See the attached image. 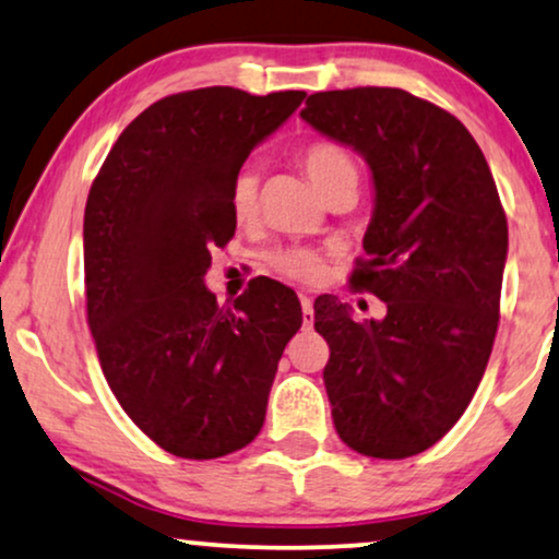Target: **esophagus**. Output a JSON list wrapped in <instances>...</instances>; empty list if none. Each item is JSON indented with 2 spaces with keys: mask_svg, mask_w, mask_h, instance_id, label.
<instances>
[{
  "mask_svg": "<svg viewBox=\"0 0 559 559\" xmlns=\"http://www.w3.org/2000/svg\"><path fill=\"white\" fill-rule=\"evenodd\" d=\"M301 320H304V328H312L314 307H312V299H309V296H301Z\"/></svg>",
  "mask_w": 559,
  "mask_h": 559,
  "instance_id": "34e87169",
  "label": "esophagus"
}]
</instances>
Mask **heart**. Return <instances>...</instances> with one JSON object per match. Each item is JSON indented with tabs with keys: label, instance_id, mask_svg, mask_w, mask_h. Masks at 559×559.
<instances>
[{
	"label": "heart",
	"instance_id": "heart-1",
	"mask_svg": "<svg viewBox=\"0 0 559 559\" xmlns=\"http://www.w3.org/2000/svg\"><path fill=\"white\" fill-rule=\"evenodd\" d=\"M299 162L322 198L337 193L343 188L356 190L358 186V162L348 146L337 144V141H312V144L301 150ZM258 206L260 175L255 167L245 165L237 169L235 178L229 182V211L235 222L247 224L255 218ZM267 263H271L273 271L286 275V278L304 281V284H312L324 271V260L312 247H284V250L271 252Z\"/></svg>",
	"mask_w": 559,
	"mask_h": 559
}]
</instances>
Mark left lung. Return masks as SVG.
<instances>
[{"label": "left lung", "instance_id": "obj_1", "mask_svg": "<svg viewBox=\"0 0 559 559\" xmlns=\"http://www.w3.org/2000/svg\"><path fill=\"white\" fill-rule=\"evenodd\" d=\"M301 118L369 162L373 216L350 288L384 301L356 322L324 294V390L337 436L373 459L441 441L475 397L500 317L508 222L485 154L451 112L397 87L314 92Z\"/></svg>", "mask_w": 559, "mask_h": 559}]
</instances>
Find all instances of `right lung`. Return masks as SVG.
Instances as JSON below:
<instances>
[{
	"label": "right lung",
	"instance_id": "add662e5",
	"mask_svg": "<svg viewBox=\"0 0 559 559\" xmlns=\"http://www.w3.org/2000/svg\"><path fill=\"white\" fill-rule=\"evenodd\" d=\"M307 92L203 87L150 105L118 136L84 209V296L97 358L126 415L182 459L245 449L265 420L301 307L250 281L235 309L203 284L235 237L229 182Z\"/></svg>",
	"mask_w": 559,
	"mask_h": 559
}]
</instances>
